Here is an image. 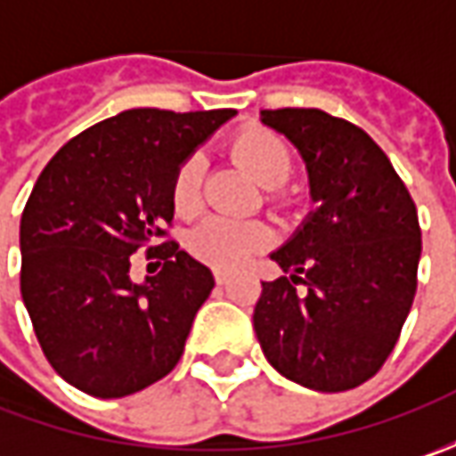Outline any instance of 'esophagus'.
<instances>
[{"label": "esophagus", "instance_id": "34e87169", "mask_svg": "<svg viewBox=\"0 0 456 456\" xmlns=\"http://www.w3.org/2000/svg\"><path fill=\"white\" fill-rule=\"evenodd\" d=\"M216 281H218L220 287H223V284H228V273L220 272V269H218V272H216Z\"/></svg>", "mask_w": 456, "mask_h": 456}]
</instances>
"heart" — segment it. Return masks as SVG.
Listing matches in <instances>:
<instances>
[{
	"mask_svg": "<svg viewBox=\"0 0 456 456\" xmlns=\"http://www.w3.org/2000/svg\"><path fill=\"white\" fill-rule=\"evenodd\" d=\"M231 151L248 175H254L256 183L264 187H279L289 180L291 175V151L281 136L269 129L248 126L238 134L231 144ZM202 175H205V157L200 151L190 154L183 165L177 167L175 183H172V202L177 213H195L200 208L202 198ZM272 233L258 220L225 218L213 216L202 220L192 231L190 246L192 251L216 264L220 269H236L248 256L266 248Z\"/></svg>",
	"mask_w": 456,
	"mask_h": 456,
	"instance_id": "1",
	"label": "heart"
}]
</instances>
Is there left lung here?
I'll use <instances>...</instances> for the list:
<instances>
[{"mask_svg":"<svg viewBox=\"0 0 456 456\" xmlns=\"http://www.w3.org/2000/svg\"><path fill=\"white\" fill-rule=\"evenodd\" d=\"M302 154L317 205L272 258L254 330L266 360L294 383L338 394L380 370L416 294L421 231L394 165L355 124L320 109L261 111Z\"/></svg>","mask_w":456,"mask_h":456,"instance_id":"8db88e82","label":"left lung"}]
</instances>
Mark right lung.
Here are the masks:
<instances>
[{
	"label": "right lung",
	"instance_id": "obj_1",
	"mask_svg": "<svg viewBox=\"0 0 456 456\" xmlns=\"http://www.w3.org/2000/svg\"><path fill=\"white\" fill-rule=\"evenodd\" d=\"M233 116L121 111L73 136L32 187L20 289L45 358L83 394H136L183 355L213 273L165 240L151 249L166 258L163 272L136 285L128 256L165 236L177 167Z\"/></svg>",
	"mask_w": 456,
	"mask_h": 456
}]
</instances>
